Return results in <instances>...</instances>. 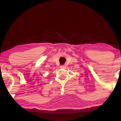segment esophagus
<instances>
[{
  "instance_id": "1",
  "label": "esophagus",
  "mask_w": 121,
  "mask_h": 121,
  "mask_svg": "<svg viewBox=\"0 0 121 121\" xmlns=\"http://www.w3.org/2000/svg\"><path fill=\"white\" fill-rule=\"evenodd\" d=\"M65 65H61V66H60V68H65Z\"/></svg>"
}]
</instances>
